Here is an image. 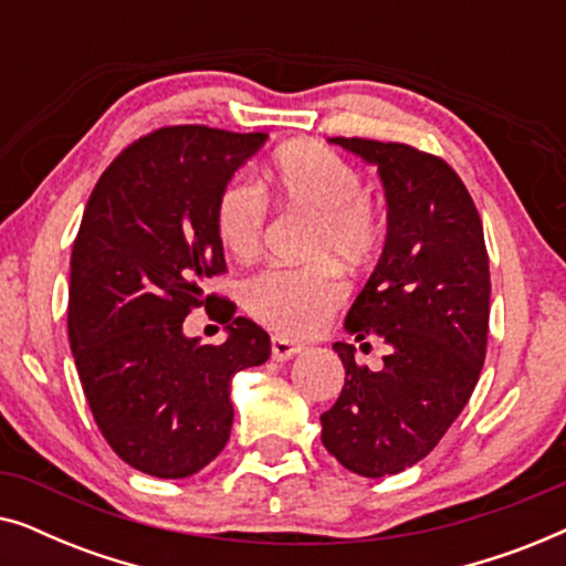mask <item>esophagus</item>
Masks as SVG:
<instances>
[{
  "label": "esophagus",
  "mask_w": 566,
  "mask_h": 566,
  "mask_svg": "<svg viewBox=\"0 0 566 566\" xmlns=\"http://www.w3.org/2000/svg\"><path fill=\"white\" fill-rule=\"evenodd\" d=\"M270 353H273L275 360H291L293 355L301 353V345L293 343V339H285L281 335H275L270 339Z\"/></svg>",
  "instance_id": "1"
}]
</instances>
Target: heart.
Here are the masks:
<instances>
[{"label":"heart","mask_w":566,"mask_h":566,"mask_svg":"<svg viewBox=\"0 0 566 566\" xmlns=\"http://www.w3.org/2000/svg\"><path fill=\"white\" fill-rule=\"evenodd\" d=\"M268 182L285 208L312 211L306 258L296 268H265L242 285V304L265 327L306 337L335 314L347 296L345 268H366L381 252L386 223L363 192L360 172L343 154L319 142H293L270 161ZM270 219L268 196L247 177H234L216 198L213 227L223 250L237 260L260 252Z\"/></svg>","instance_id":"b5f03b06"}]
</instances>
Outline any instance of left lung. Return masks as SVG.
<instances>
[{"instance_id":"left-lung-1","label":"left lung","mask_w":566,"mask_h":566,"mask_svg":"<svg viewBox=\"0 0 566 566\" xmlns=\"http://www.w3.org/2000/svg\"><path fill=\"white\" fill-rule=\"evenodd\" d=\"M378 167L386 192L381 260L345 329L389 345L384 368L335 343L345 386L322 415V443L360 476H389L424 459L474 391L490 332V258L467 185L436 154L397 142L332 138ZM363 350L370 343L360 345Z\"/></svg>"}]
</instances>
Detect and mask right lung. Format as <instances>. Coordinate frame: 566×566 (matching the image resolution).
<instances>
[{"mask_svg":"<svg viewBox=\"0 0 566 566\" xmlns=\"http://www.w3.org/2000/svg\"><path fill=\"white\" fill-rule=\"evenodd\" d=\"M268 134L167 126L126 146L84 208L69 277V339L84 397L128 467L185 479L227 446L231 376L270 358V337L206 296L227 273L216 198ZM217 304L221 346L185 338L192 307Z\"/></svg>","mask_w":566,"mask_h":566,"instance_id":"obj_1","label":"right lung"}]
</instances>
